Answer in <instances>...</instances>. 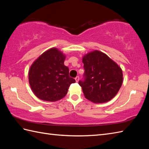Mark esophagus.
Returning <instances> with one entry per match:
<instances>
[{
	"mask_svg": "<svg viewBox=\"0 0 149 149\" xmlns=\"http://www.w3.org/2000/svg\"><path fill=\"white\" fill-rule=\"evenodd\" d=\"M75 81H76L77 83V82L79 81V76H77L76 77H75Z\"/></svg>",
	"mask_w": 149,
	"mask_h": 149,
	"instance_id": "1",
	"label": "esophagus"
}]
</instances>
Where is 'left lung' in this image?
<instances>
[{
	"label": "left lung",
	"instance_id": "obj_1",
	"mask_svg": "<svg viewBox=\"0 0 149 149\" xmlns=\"http://www.w3.org/2000/svg\"><path fill=\"white\" fill-rule=\"evenodd\" d=\"M84 79L79 82L86 99L94 103H105L118 92L123 83L122 70L116 63L99 50L85 54Z\"/></svg>",
	"mask_w": 149,
	"mask_h": 149
}]
</instances>
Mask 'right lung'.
Instances as JSON below:
<instances>
[{"mask_svg": "<svg viewBox=\"0 0 149 149\" xmlns=\"http://www.w3.org/2000/svg\"><path fill=\"white\" fill-rule=\"evenodd\" d=\"M66 56L57 48L44 52L31 65L29 83L40 99L55 102L63 99L74 79L69 76V68L64 65Z\"/></svg>", "mask_w": 149, "mask_h": 149, "instance_id": "add662e5", "label": "right lung"}]
</instances>
